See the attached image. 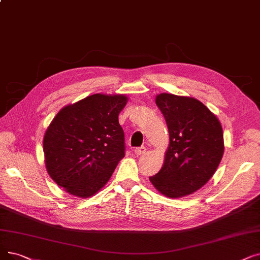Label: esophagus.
I'll use <instances>...</instances> for the list:
<instances>
[{
  "instance_id": "esophagus-1",
  "label": "esophagus",
  "mask_w": 260,
  "mask_h": 260,
  "mask_svg": "<svg viewBox=\"0 0 260 260\" xmlns=\"http://www.w3.org/2000/svg\"><path fill=\"white\" fill-rule=\"evenodd\" d=\"M145 151H146V148H145V146H140V148L135 149V154H136L137 156H140V155L144 154V153H145Z\"/></svg>"
}]
</instances>
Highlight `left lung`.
Instances as JSON below:
<instances>
[{"label": "left lung", "instance_id": "left-lung-1", "mask_svg": "<svg viewBox=\"0 0 260 260\" xmlns=\"http://www.w3.org/2000/svg\"><path fill=\"white\" fill-rule=\"evenodd\" d=\"M155 102L166 119L170 142L161 169L150 182L170 199L192 194L212 177L222 159L221 123L194 98L160 93Z\"/></svg>", "mask_w": 260, "mask_h": 260}]
</instances>
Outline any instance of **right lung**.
Here are the masks:
<instances>
[{
  "label": "right lung",
  "mask_w": 260,
  "mask_h": 260,
  "mask_svg": "<svg viewBox=\"0 0 260 260\" xmlns=\"http://www.w3.org/2000/svg\"><path fill=\"white\" fill-rule=\"evenodd\" d=\"M128 98L96 93L62 107L43 137L49 175L68 193L90 198L103 188L124 157L119 114Z\"/></svg>",
  "instance_id": "obj_1"
}]
</instances>
